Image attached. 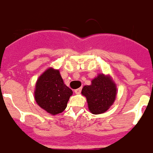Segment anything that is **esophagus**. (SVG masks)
I'll list each match as a JSON object with an SVG mask.
<instances>
[{
	"mask_svg": "<svg viewBox=\"0 0 153 153\" xmlns=\"http://www.w3.org/2000/svg\"><path fill=\"white\" fill-rule=\"evenodd\" d=\"M81 90H82V89H81V88H79V89H74V93H75L76 94H79L81 93Z\"/></svg>",
	"mask_w": 153,
	"mask_h": 153,
	"instance_id": "1",
	"label": "esophagus"
}]
</instances>
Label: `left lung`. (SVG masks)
I'll return each mask as SVG.
<instances>
[{
	"instance_id": "1",
	"label": "left lung",
	"mask_w": 153,
	"mask_h": 153,
	"mask_svg": "<svg viewBox=\"0 0 153 153\" xmlns=\"http://www.w3.org/2000/svg\"><path fill=\"white\" fill-rule=\"evenodd\" d=\"M117 89L108 75L98 74L90 85H85L82 94L86 97L90 112L95 115L105 112L112 105L116 97Z\"/></svg>"
}]
</instances>
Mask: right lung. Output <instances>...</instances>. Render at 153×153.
Segmentation results:
<instances>
[{
	"instance_id": "1",
	"label": "right lung",
	"mask_w": 153,
	"mask_h": 153,
	"mask_svg": "<svg viewBox=\"0 0 153 153\" xmlns=\"http://www.w3.org/2000/svg\"><path fill=\"white\" fill-rule=\"evenodd\" d=\"M72 90L64 84L59 70L50 68L38 78L34 98L37 104L51 115L64 111Z\"/></svg>"
}]
</instances>
